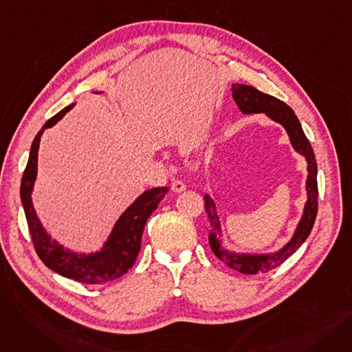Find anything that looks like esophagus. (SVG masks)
Masks as SVG:
<instances>
[{
	"mask_svg": "<svg viewBox=\"0 0 352 352\" xmlns=\"http://www.w3.org/2000/svg\"><path fill=\"white\" fill-rule=\"evenodd\" d=\"M186 188H187L186 184H184L181 179H174V181L171 182V190H173L174 192H182Z\"/></svg>",
	"mask_w": 352,
	"mask_h": 352,
	"instance_id": "1",
	"label": "esophagus"
}]
</instances>
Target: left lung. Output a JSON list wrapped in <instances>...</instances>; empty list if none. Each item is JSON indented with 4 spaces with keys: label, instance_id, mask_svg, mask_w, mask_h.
I'll return each instance as SVG.
<instances>
[{
    "label": "left lung",
    "instance_id": "8db88e82",
    "mask_svg": "<svg viewBox=\"0 0 352 352\" xmlns=\"http://www.w3.org/2000/svg\"><path fill=\"white\" fill-rule=\"evenodd\" d=\"M232 98L236 102L238 108L241 109L244 114H255V113H264L274 121L280 122L289 135L292 146L300 154H302L308 162V178H307V194L308 199L304 208V215L300 221V224L295 230L294 236L291 241L278 252L268 254V255H247V254H230L223 251L219 247L218 235H221V226L217 215V208L214 201L210 195L204 197V206L206 212L210 221V247L212 252L224 261L228 267L243 272V274H256V272H268L278 265H281L285 260L297 251L305 239L308 238L314 223H316V217L318 211V186H317V162L316 155L311 148L308 138L305 137L302 126L294 114V111L281 100L275 98L272 96L264 94V92L258 91L254 87L244 85V84H232Z\"/></svg>",
    "mask_w": 352,
    "mask_h": 352
}]
</instances>
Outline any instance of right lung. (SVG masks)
<instances>
[{
    "mask_svg": "<svg viewBox=\"0 0 352 352\" xmlns=\"http://www.w3.org/2000/svg\"><path fill=\"white\" fill-rule=\"evenodd\" d=\"M72 107L74 104L65 107L58 114L50 118L38 134L35 135L31 145L30 158L23 174L20 194L32 244L40 260L50 270L65 276V278L82 284H102L120 278L134 265L141 248V238L146 219L157 210L168 188H153L138 197L131 207H128L126 211L120 217L104 248L96 254L78 255L72 251L64 250L57 241L51 239V236L43 228L40 219L36 218L32 207L31 192L36 177L38 146L44 129L57 124Z\"/></svg>",
    "mask_w": 352,
    "mask_h": 352,
    "instance_id": "right-lung-1",
    "label": "right lung"
}]
</instances>
